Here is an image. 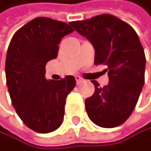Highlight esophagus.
I'll return each instance as SVG.
<instances>
[{"label": "esophagus", "mask_w": 151, "mask_h": 151, "mask_svg": "<svg viewBox=\"0 0 151 151\" xmlns=\"http://www.w3.org/2000/svg\"><path fill=\"white\" fill-rule=\"evenodd\" d=\"M75 79H76V82H77V84H79V83H81L82 82H83V79L80 77V76H76L75 77Z\"/></svg>", "instance_id": "esophagus-1"}]
</instances>
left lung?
Wrapping results in <instances>:
<instances>
[{
  "label": "left lung",
  "instance_id": "left-lung-1",
  "mask_svg": "<svg viewBox=\"0 0 151 151\" xmlns=\"http://www.w3.org/2000/svg\"><path fill=\"white\" fill-rule=\"evenodd\" d=\"M90 41L95 49V65L107 68L109 83L95 86L86 99L89 118L102 128L123 124L134 109L145 83L146 56L136 32L116 17L102 14L69 23Z\"/></svg>",
  "mask_w": 151,
  "mask_h": 151
}]
</instances>
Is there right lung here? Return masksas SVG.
Segmentation results:
<instances>
[{"label":"right lung","mask_w":151,"mask_h":151,"mask_svg":"<svg viewBox=\"0 0 151 151\" xmlns=\"http://www.w3.org/2000/svg\"><path fill=\"white\" fill-rule=\"evenodd\" d=\"M74 30L50 18H35L13 35L7 50L5 77L11 101L28 128L52 132L64 119L68 95L76 86L71 75L59 81L45 77L46 64L57 57L58 45Z\"/></svg>","instance_id":"1"}]
</instances>
